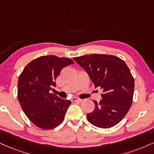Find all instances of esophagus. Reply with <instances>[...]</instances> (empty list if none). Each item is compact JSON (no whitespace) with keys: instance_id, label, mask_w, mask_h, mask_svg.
<instances>
[{"instance_id":"obj_1","label":"esophagus","mask_w":154,"mask_h":154,"mask_svg":"<svg viewBox=\"0 0 154 154\" xmlns=\"http://www.w3.org/2000/svg\"><path fill=\"white\" fill-rule=\"evenodd\" d=\"M82 99H81V98H75V97H73V98H71V101L72 102H75V101H81Z\"/></svg>"}]
</instances>
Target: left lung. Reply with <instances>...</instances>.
Segmentation results:
<instances>
[{
	"label": "left lung",
	"instance_id": "1",
	"mask_svg": "<svg viewBox=\"0 0 154 154\" xmlns=\"http://www.w3.org/2000/svg\"><path fill=\"white\" fill-rule=\"evenodd\" d=\"M84 68L95 88L103 90L99 103L87 114L94 126L109 128L122 120L132 105L134 79L126 63L113 55L91 54L73 58Z\"/></svg>",
	"mask_w": 154,
	"mask_h": 154
}]
</instances>
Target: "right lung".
<instances>
[{"label":"right lung","instance_id":"obj_1","mask_svg":"<svg viewBox=\"0 0 154 154\" xmlns=\"http://www.w3.org/2000/svg\"><path fill=\"white\" fill-rule=\"evenodd\" d=\"M73 63L68 58L41 56L30 62L19 76V103L28 119L41 129H53L63 121L71 101L49 91L56 86L55 81L63 68Z\"/></svg>","mask_w":154,"mask_h":154}]
</instances>
